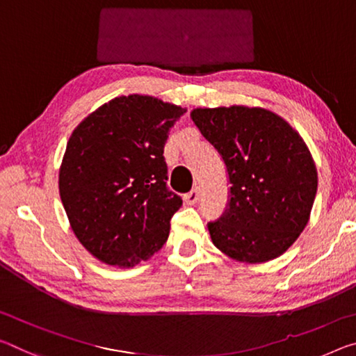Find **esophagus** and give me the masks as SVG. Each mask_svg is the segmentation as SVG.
Here are the masks:
<instances>
[{
	"label": "esophagus",
	"mask_w": 356,
	"mask_h": 356,
	"mask_svg": "<svg viewBox=\"0 0 356 356\" xmlns=\"http://www.w3.org/2000/svg\"><path fill=\"white\" fill-rule=\"evenodd\" d=\"M184 200H185V202H187V204H196V202H198V200H200V190L198 188H193V190H190L188 193H185L184 195Z\"/></svg>",
	"instance_id": "esophagus-1"
}]
</instances>
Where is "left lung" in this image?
Instances as JSON below:
<instances>
[{
  "label": "left lung",
  "mask_w": 356,
  "mask_h": 356,
  "mask_svg": "<svg viewBox=\"0 0 356 356\" xmlns=\"http://www.w3.org/2000/svg\"><path fill=\"white\" fill-rule=\"evenodd\" d=\"M191 120L228 174V204L207 223L213 245L242 263L277 258L309 222L317 169L300 134L259 107L195 109Z\"/></svg>",
  "instance_id": "obj_1"
}]
</instances>
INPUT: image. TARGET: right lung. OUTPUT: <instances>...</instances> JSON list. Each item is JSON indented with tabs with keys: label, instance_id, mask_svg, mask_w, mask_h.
I'll return each mask as SVG.
<instances>
[{
	"label": "right lung",
	"instance_id": "obj_1",
	"mask_svg": "<svg viewBox=\"0 0 356 356\" xmlns=\"http://www.w3.org/2000/svg\"><path fill=\"white\" fill-rule=\"evenodd\" d=\"M184 107L129 95L90 114L67 140L60 196L81 244L106 264L129 268L165 244L182 198L168 188L163 156Z\"/></svg>",
	"mask_w": 356,
	"mask_h": 356
}]
</instances>
